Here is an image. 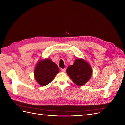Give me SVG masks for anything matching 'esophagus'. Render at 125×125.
Instances as JSON below:
<instances>
[{"instance_id": "esophagus-1", "label": "esophagus", "mask_w": 125, "mask_h": 125, "mask_svg": "<svg viewBox=\"0 0 125 125\" xmlns=\"http://www.w3.org/2000/svg\"><path fill=\"white\" fill-rule=\"evenodd\" d=\"M61 71H62V72H63V73H65V72L66 71V69H65V68H64V69H62Z\"/></svg>"}]
</instances>
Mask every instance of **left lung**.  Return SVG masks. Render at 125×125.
I'll return each mask as SVG.
<instances>
[{
	"mask_svg": "<svg viewBox=\"0 0 125 125\" xmlns=\"http://www.w3.org/2000/svg\"><path fill=\"white\" fill-rule=\"evenodd\" d=\"M67 73L75 84L82 86L89 80L92 70L85 60L78 58L75 60L73 65L67 68Z\"/></svg>",
	"mask_w": 125,
	"mask_h": 125,
	"instance_id": "left-lung-1",
	"label": "left lung"
}]
</instances>
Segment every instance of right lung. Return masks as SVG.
I'll list each match as a JSON object with an SVG mask.
<instances>
[{
  "mask_svg": "<svg viewBox=\"0 0 125 125\" xmlns=\"http://www.w3.org/2000/svg\"><path fill=\"white\" fill-rule=\"evenodd\" d=\"M59 71L57 65L50 59L40 60L34 70V77L41 86L48 84Z\"/></svg>",
  "mask_w": 125,
  "mask_h": 125,
  "instance_id": "add662e5",
  "label": "right lung"
}]
</instances>
